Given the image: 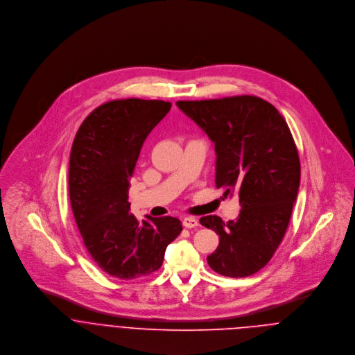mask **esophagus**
<instances>
[{"label":"esophagus","mask_w":355,"mask_h":355,"mask_svg":"<svg viewBox=\"0 0 355 355\" xmlns=\"http://www.w3.org/2000/svg\"><path fill=\"white\" fill-rule=\"evenodd\" d=\"M198 220L197 218H194V217H184L183 218V227H186V228H196V227H198Z\"/></svg>","instance_id":"esophagus-1"}]
</instances>
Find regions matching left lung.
Masks as SVG:
<instances>
[{
	"mask_svg": "<svg viewBox=\"0 0 355 355\" xmlns=\"http://www.w3.org/2000/svg\"><path fill=\"white\" fill-rule=\"evenodd\" d=\"M216 152V187L239 196V217L224 223L205 216L200 223L220 236L209 266L227 277L262 269L283 241L297 201L301 162L291 131L269 102L254 96L178 101Z\"/></svg>",
	"mask_w": 355,
	"mask_h": 355,
	"instance_id": "8db88e82",
	"label": "left lung"
}]
</instances>
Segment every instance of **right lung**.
<instances>
[{
    "mask_svg": "<svg viewBox=\"0 0 355 355\" xmlns=\"http://www.w3.org/2000/svg\"><path fill=\"white\" fill-rule=\"evenodd\" d=\"M171 102L114 100L96 107L79 127L69 157V200L83 243L107 275L128 280L159 269L166 246L182 232L179 218L138 221L128 190L145 139Z\"/></svg>",
    "mask_w": 355,
    "mask_h": 355,
    "instance_id": "add662e5",
    "label": "right lung"
}]
</instances>
